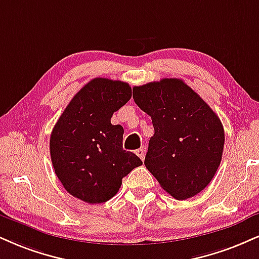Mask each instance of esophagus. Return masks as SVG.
Segmentation results:
<instances>
[{
  "label": "esophagus",
  "mask_w": 259,
  "mask_h": 259,
  "mask_svg": "<svg viewBox=\"0 0 259 259\" xmlns=\"http://www.w3.org/2000/svg\"><path fill=\"white\" fill-rule=\"evenodd\" d=\"M145 153H146V149L145 148H140V149H138V151H136V154L139 155V158L141 160L145 159Z\"/></svg>",
  "instance_id": "esophagus-1"
}]
</instances>
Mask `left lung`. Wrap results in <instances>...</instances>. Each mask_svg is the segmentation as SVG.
Instances as JSON below:
<instances>
[{
  "instance_id": "8db88e82",
  "label": "left lung",
  "mask_w": 259,
  "mask_h": 259,
  "mask_svg": "<svg viewBox=\"0 0 259 259\" xmlns=\"http://www.w3.org/2000/svg\"><path fill=\"white\" fill-rule=\"evenodd\" d=\"M133 98L154 127L146 167L177 200L197 195L222 159L224 129L219 116L182 79L134 87Z\"/></svg>"
}]
</instances>
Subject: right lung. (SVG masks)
I'll return each instance as SVG.
<instances>
[{
  "label": "right lung",
  "instance_id": "1",
  "mask_svg": "<svg viewBox=\"0 0 259 259\" xmlns=\"http://www.w3.org/2000/svg\"><path fill=\"white\" fill-rule=\"evenodd\" d=\"M132 98L125 82L94 78L73 96L53 127L49 142L53 166L64 188L88 204L117 194L121 180L142 165L123 149L121 125L111 118Z\"/></svg>",
  "mask_w": 259,
  "mask_h": 259
}]
</instances>
